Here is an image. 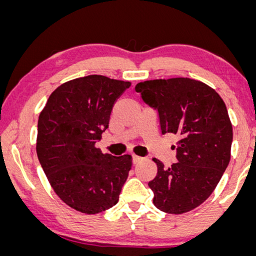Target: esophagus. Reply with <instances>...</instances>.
Masks as SVG:
<instances>
[{
    "label": "esophagus",
    "instance_id": "esophagus-1",
    "mask_svg": "<svg viewBox=\"0 0 256 256\" xmlns=\"http://www.w3.org/2000/svg\"><path fill=\"white\" fill-rule=\"evenodd\" d=\"M142 160H143L142 157H140V156H136V155H132V164H138V163L141 162Z\"/></svg>",
    "mask_w": 256,
    "mask_h": 256
}]
</instances>
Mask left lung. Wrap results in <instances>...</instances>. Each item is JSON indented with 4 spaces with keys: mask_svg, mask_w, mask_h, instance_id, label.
<instances>
[{
    "mask_svg": "<svg viewBox=\"0 0 256 256\" xmlns=\"http://www.w3.org/2000/svg\"><path fill=\"white\" fill-rule=\"evenodd\" d=\"M135 90L158 112L162 134L180 138L177 163L164 168L152 158L154 205L170 214L192 211L211 196L230 163L233 129L226 104L214 90L190 78L146 80Z\"/></svg>",
    "mask_w": 256,
    "mask_h": 256,
    "instance_id": "left-lung-1",
    "label": "left lung"
}]
</instances>
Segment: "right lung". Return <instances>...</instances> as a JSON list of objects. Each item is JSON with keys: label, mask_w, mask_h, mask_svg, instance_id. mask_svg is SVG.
I'll list each match as a JSON object with an SVG mask.
<instances>
[{"label": "right lung", "mask_w": 256, "mask_h": 256, "mask_svg": "<svg viewBox=\"0 0 256 256\" xmlns=\"http://www.w3.org/2000/svg\"><path fill=\"white\" fill-rule=\"evenodd\" d=\"M132 84L87 76L57 87L38 118L36 150L56 194L70 208L96 214L113 208L132 169V156L96 148L118 98Z\"/></svg>", "instance_id": "add662e5"}]
</instances>
